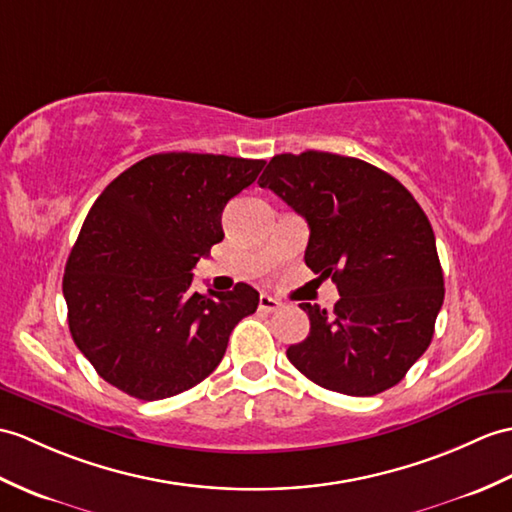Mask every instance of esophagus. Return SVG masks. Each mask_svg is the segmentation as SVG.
<instances>
[{
	"label": "esophagus",
	"mask_w": 512,
	"mask_h": 512,
	"mask_svg": "<svg viewBox=\"0 0 512 512\" xmlns=\"http://www.w3.org/2000/svg\"><path fill=\"white\" fill-rule=\"evenodd\" d=\"M277 310H281V301H277L275 296H270V294H261L259 296V312L272 314V312H277Z\"/></svg>",
	"instance_id": "34e87169"
}]
</instances>
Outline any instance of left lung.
I'll return each mask as SVG.
<instances>
[{"label": "left lung", "instance_id": "left-lung-1", "mask_svg": "<svg viewBox=\"0 0 512 512\" xmlns=\"http://www.w3.org/2000/svg\"><path fill=\"white\" fill-rule=\"evenodd\" d=\"M259 187L307 220L305 264L340 292L331 314L301 303L310 334L288 360L314 384L351 397L399 384L430 347L445 296L419 202L375 165L318 150L272 157Z\"/></svg>", "mask_w": 512, "mask_h": 512}]
</instances>
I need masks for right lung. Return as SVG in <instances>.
I'll return each instance as SVG.
<instances>
[{"instance_id": "add662e5", "label": "right lung", "mask_w": 512, "mask_h": 512, "mask_svg": "<svg viewBox=\"0 0 512 512\" xmlns=\"http://www.w3.org/2000/svg\"><path fill=\"white\" fill-rule=\"evenodd\" d=\"M266 161L163 152L106 185L71 248L63 294L76 347L111 386L174 397L216 371L259 292H192V268L222 242L227 202Z\"/></svg>"}]
</instances>
